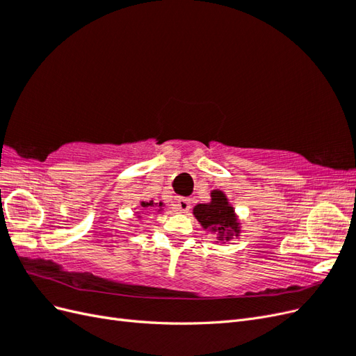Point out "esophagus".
Instances as JSON below:
<instances>
[{"mask_svg":"<svg viewBox=\"0 0 356 356\" xmlns=\"http://www.w3.org/2000/svg\"><path fill=\"white\" fill-rule=\"evenodd\" d=\"M190 199H187V197H179L178 200H177V203H175V208H177V211H179V212H188L190 211Z\"/></svg>","mask_w":356,"mask_h":356,"instance_id":"1","label":"esophagus"}]
</instances>
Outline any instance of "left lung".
Wrapping results in <instances>:
<instances>
[{"mask_svg": "<svg viewBox=\"0 0 356 356\" xmlns=\"http://www.w3.org/2000/svg\"><path fill=\"white\" fill-rule=\"evenodd\" d=\"M196 220L204 230L218 234V241H232L239 236L241 225L227 196L221 190L211 191L209 203H199L193 209Z\"/></svg>", "mask_w": 356, "mask_h": 356, "instance_id": "left-lung-1", "label": "left lung"}]
</instances>
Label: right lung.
Returning <instances> with one entry per match:
<instances>
[{
    "instance_id": "1",
    "label": "right lung",
    "mask_w": 356,
    "mask_h": 356,
    "mask_svg": "<svg viewBox=\"0 0 356 356\" xmlns=\"http://www.w3.org/2000/svg\"><path fill=\"white\" fill-rule=\"evenodd\" d=\"M141 207L144 208V209H149V208H156V211H161V208H163V203L161 202H159V203H154L153 200H149V202H141Z\"/></svg>"
}]
</instances>
